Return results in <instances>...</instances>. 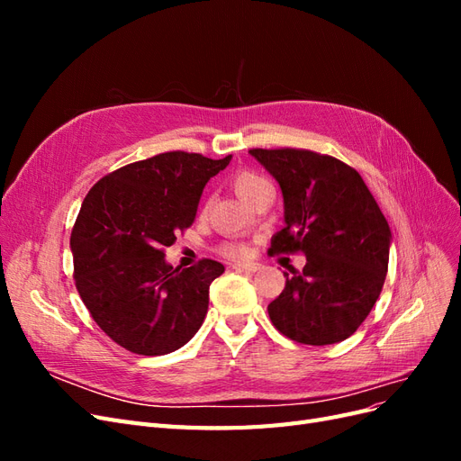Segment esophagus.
<instances>
[{
	"instance_id": "obj_1",
	"label": "esophagus",
	"mask_w": 461,
	"mask_h": 461,
	"mask_svg": "<svg viewBox=\"0 0 461 461\" xmlns=\"http://www.w3.org/2000/svg\"><path fill=\"white\" fill-rule=\"evenodd\" d=\"M259 267H261L259 263H234L232 265V269L246 271V273H256V271H259Z\"/></svg>"
}]
</instances>
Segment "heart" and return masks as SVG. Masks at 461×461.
<instances>
[{
	"label": "heart",
	"mask_w": 461,
	"mask_h": 461,
	"mask_svg": "<svg viewBox=\"0 0 461 461\" xmlns=\"http://www.w3.org/2000/svg\"><path fill=\"white\" fill-rule=\"evenodd\" d=\"M265 186H269L267 180H265L261 175H258L254 171H248V169L239 171L232 178L234 192L239 194V198H242L246 203H252V200L258 196L259 190ZM217 249L221 256H225L229 259H244L249 256V252H252L248 244L239 242V240L221 242L217 246Z\"/></svg>",
	"instance_id": "1"
}]
</instances>
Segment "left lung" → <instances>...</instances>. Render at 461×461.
I'll return each mask as SVG.
<instances>
[{
    "label": "left lung",
    "instance_id": "left-lung-1",
    "mask_svg": "<svg viewBox=\"0 0 461 461\" xmlns=\"http://www.w3.org/2000/svg\"><path fill=\"white\" fill-rule=\"evenodd\" d=\"M249 153L281 185L285 229L275 254H305V267L285 273L286 285L267 312L286 339L325 346L364 323L384 285L390 229L364 178L348 163L300 148Z\"/></svg>",
    "mask_w": 461,
    "mask_h": 461
}]
</instances>
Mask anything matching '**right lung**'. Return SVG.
I'll use <instances>...</instances> for the list:
<instances>
[{"mask_svg": "<svg viewBox=\"0 0 461 461\" xmlns=\"http://www.w3.org/2000/svg\"><path fill=\"white\" fill-rule=\"evenodd\" d=\"M230 158L158 153L105 175L82 202L71 232L75 285L97 327L124 350L169 354L202 327L209 285L225 267L203 258L173 269L163 258Z\"/></svg>", "mask_w": 461, "mask_h": 461, "instance_id": "1", "label": "right lung"}]
</instances>
